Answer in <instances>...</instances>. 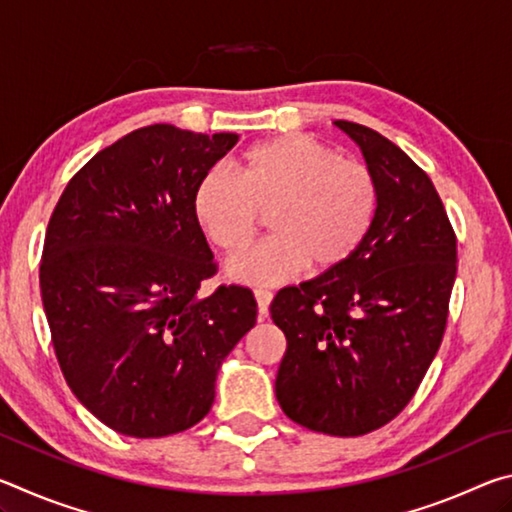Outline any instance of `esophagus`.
<instances>
[{"label":"esophagus","instance_id":"1","mask_svg":"<svg viewBox=\"0 0 512 512\" xmlns=\"http://www.w3.org/2000/svg\"><path fill=\"white\" fill-rule=\"evenodd\" d=\"M255 300H257V309H259V318L268 316V305H271L273 293L268 289H257L255 291Z\"/></svg>","mask_w":512,"mask_h":512}]
</instances>
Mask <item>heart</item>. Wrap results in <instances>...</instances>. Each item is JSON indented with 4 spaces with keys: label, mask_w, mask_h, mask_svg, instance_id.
Listing matches in <instances>:
<instances>
[{
    "label": "heart",
    "mask_w": 512,
    "mask_h": 512,
    "mask_svg": "<svg viewBox=\"0 0 512 512\" xmlns=\"http://www.w3.org/2000/svg\"><path fill=\"white\" fill-rule=\"evenodd\" d=\"M239 180L205 173L194 192L196 221L223 253L244 250L268 214L273 237L228 264V277L273 287L314 271L343 266L368 239L379 189L363 162L339 158L311 135H282L244 151Z\"/></svg>",
    "instance_id": "heart-1"
}]
</instances>
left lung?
Returning a JSON list of instances; mask_svg holds the SVG:
<instances>
[{
    "mask_svg": "<svg viewBox=\"0 0 512 512\" xmlns=\"http://www.w3.org/2000/svg\"><path fill=\"white\" fill-rule=\"evenodd\" d=\"M377 180L363 246L343 266L277 291L287 336L275 395L287 418L329 436L391 422L418 391L443 341L456 280V235L431 178L384 135L334 121Z\"/></svg>",
    "mask_w": 512,
    "mask_h": 512,
    "instance_id": "8db88e82",
    "label": "left lung"
}]
</instances>
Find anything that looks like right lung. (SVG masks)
Wrapping results in <instances>:
<instances>
[{
	"label": "right lung",
	"mask_w": 512,
	"mask_h": 512,
	"mask_svg": "<svg viewBox=\"0 0 512 512\" xmlns=\"http://www.w3.org/2000/svg\"><path fill=\"white\" fill-rule=\"evenodd\" d=\"M237 140L137 128L69 180L49 219L40 291L60 370L76 400L124 436L201 422L221 361L257 320L246 287L198 296L216 264L194 192Z\"/></svg>",
	"instance_id": "obj_1"
}]
</instances>
